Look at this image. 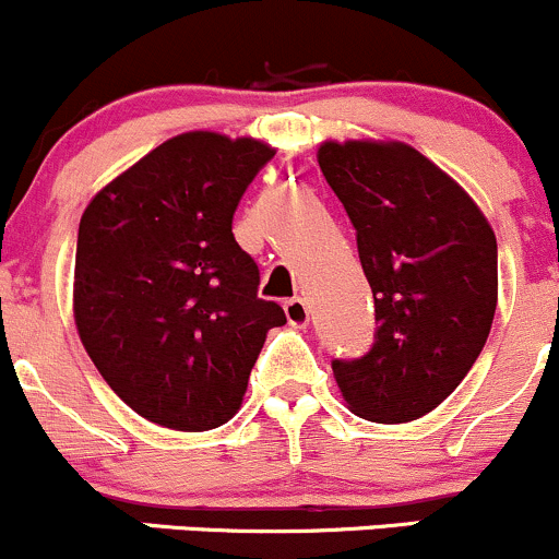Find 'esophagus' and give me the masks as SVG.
<instances>
[{
	"label": "esophagus",
	"mask_w": 559,
	"mask_h": 559,
	"mask_svg": "<svg viewBox=\"0 0 559 559\" xmlns=\"http://www.w3.org/2000/svg\"><path fill=\"white\" fill-rule=\"evenodd\" d=\"M284 310H286V319H289V324H292V326H297V329L308 326V321H310V310H308V302H305L302 297H292V299H286V302H284Z\"/></svg>",
	"instance_id": "esophagus-1"
}]
</instances>
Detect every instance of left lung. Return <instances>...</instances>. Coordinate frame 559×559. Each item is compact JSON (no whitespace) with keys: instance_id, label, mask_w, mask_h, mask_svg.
<instances>
[{"instance_id":"obj_1","label":"left lung","mask_w":559,"mask_h":559,"mask_svg":"<svg viewBox=\"0 0 559 559\" xmlns=\"http://www.w3.org/2000/svg\"><path fill=\"white\" fill-rule=\"evenodd\" d=\"M319 166L356 230L378 324L361 358H334V380L361 418H423L487 343L496 235L463 187L402 141H324Z\"/></svg>"}]
</instances>
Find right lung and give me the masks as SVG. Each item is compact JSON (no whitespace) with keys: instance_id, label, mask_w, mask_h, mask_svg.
<instances>
[{"instance_id":"right-lung-1","label":"right lung","mask_w":559,"mask_h":559,"mask_svg":"<svg viewBox=\"0 0 559 559\" xmlns=\"http://www.w3.org/2000/svg\"><path fill=\"white\" fill-rule=\"evenodd\" d=\"M275 152L192 131L109 181L80 219L74 324L111 391L141 418L209 431L238 413L278 302L233 214Z\"/></svg>"}]
</instances>
